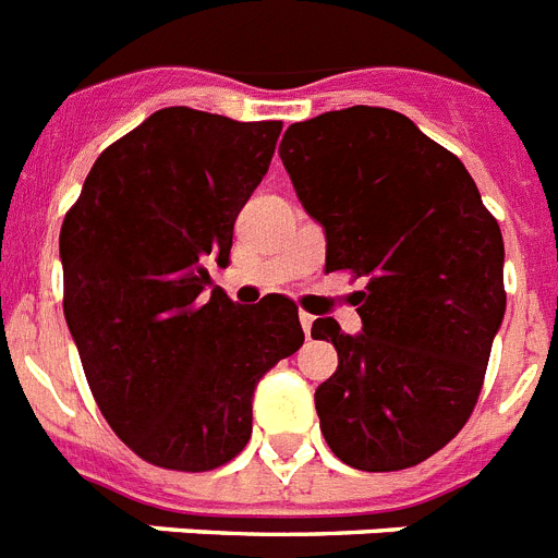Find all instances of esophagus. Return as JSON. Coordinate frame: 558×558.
Returning <instances> with one entry per match:
<instances>
[{
  "label": "esophagus",
  "instance_id": "esophagus-1",
  "mask_svg": "<svg viewBox=\"0 0 558 558\" xmlns=\"http://www.w3.org/2000/svg\"><path fill=\"white\" fill-rule=\"evenodd\" d=\"M299 322H302V330H305V336H307V339H311V328H313V316H311V313H302V316H299Z\"/></svg>",
  "mask_w": 558,
  "mask_h": 558
}]
</instances>
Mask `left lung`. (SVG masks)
Masks as SVG:
<instances>
[{
    "instance_id": "1",
    "label": "left lung",
    "mask_w": 558,
    "mask_h": 558,
    "mask_svg": "<svg viewBox=\"0 0 558 558\" xmlns=\"http://www.w3.org/2000/svg\"><path fill=\"white\" fill-rule=\"evenodd\" d=\"M328 236L325 270L365 276L362 333L313 322L339 367L316 388L322 436L356 471L425 462L471 418L505 316V242L476 182L402 113L353 105L290 124L279 145Z\"/></svg>"
}]
</instances>
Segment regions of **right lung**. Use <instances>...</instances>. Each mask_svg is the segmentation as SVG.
<instances>
[{
  "label": "right lung",
  "mask_w": 558,
  "mask_h": 558,
  "mask_svg": "<svg viewBox=\"0 0 558 558\" xmlns=\"http://www.w3.org/2000/svg\"><path fill=\"white\" fill-rule=\"evenodd\" d=\"M282 122L162 108L124 133L64 214V319L113 434L165 471H214L245 450L253 388L302 348L299 307L207 290L233 222L268 173Z\"/></svg>",
  "instance_id": "add662e5"
}]
</instances>
